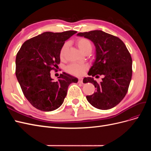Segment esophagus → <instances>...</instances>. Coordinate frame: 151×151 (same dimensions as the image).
<instances>
[{"mask_svg": "<svg viewBox=\"0 0 151 151\" xmlns=\"http://www.w3.org/2000/svg\"><path fill=\"white\" fill-rule=\"evenodd\" d=\"M83 78H81V77H79V83H83Z\"/></svg>", "mask_w": 151, "mask_h": 151, "instance_id": "esophagus-1", "label": "esophagus"}]
</instances>
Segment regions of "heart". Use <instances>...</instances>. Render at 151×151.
Here are the masks:
<instances>
[{"label":"heart","instance_id":"1","mask_svg":"<svg viewBox=\"0 0 151 151\" xmlns=\"http://www.w3.org/2000/svg\"><path fill=\"white\" fill-rule=\"evenodd\" d=\"M77 45L79 50L83 53L86 52V51H88V50H91H91H92V45H91V42L89 40L84 38H81L77 40ZM67 43H65L62 46L60 52V58H63V56H64L65 53L67 49ZM88 65L84 64V63H74L67 67V70L72 74L81 76L83 74V73L88 68Z\"/></svg>","mask_w":151,"mask_h":151}]
</instances>
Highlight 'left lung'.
I'll return each instance as SVG.
<instances>
[{"label":"left lung","mask_w":151,"mask_h":151,"mask_svg":"<svg viewBox=\"0 0 151 151\" xmlns=\"http://www.w3.org/2000/svg\"><path fill=\"white\" fill-rule=\"evenodd\" d=\"M92 42L96 48L95 60L83 83H92L96 89L94 93L87 96L88 102L99 109L115 107L124 98L132 75V60L125 45L116 36L101 30H94L77 35ZM103 75L100 83L93 76Z\"/></svg>","instance_id":"obj_1"}]
</instances>
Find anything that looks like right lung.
Listing matches in <instances>:
<instances>
[{
	"label": "right lung",
	"mask_w": 151,
	"mask_h": 151,
	"mask_svg": "<svg viewBox=\"0 0 151 151\" xmlns=\"http://www.w3.org/2000/svg\"><path fill=\"white\" fill-rule=\"evenodd\" d=\"M77 33L45 32L22 44L16 58V76L24 96L36 109L53 111L60 107L68 87L78 79L63 72L55 81L50 71L60 63V52L66 40Z\"/></svg>",
	"instance_id": "right-lung-1"
}]
</instances>
